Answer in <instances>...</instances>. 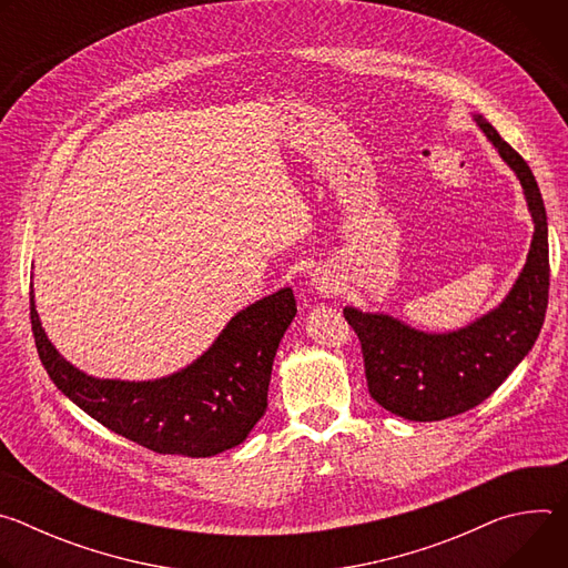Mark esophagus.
<instances>
[{"label":"esophagus","mask_w":568,"mask_h":568,"mask_svg":"<svg viewBox=\"0 0 568 568\" xmlns=\"http://www.w3.org/2000/svg\"><path fill=\"white\" fill-rule=\"evenodd\" d=\"M312 287L316 290V294L321 296H333L339 292V281L335 274H331L328 270H316L312 274Z\"/></svg>","instance_id":"esophagus-1"}]
</instances>
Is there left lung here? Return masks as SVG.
<instances>
[{
	"mask_svg": "<svg viewBox=\"0 0 568 568\" xmlns=\"http://www.w3.org/2000/svg\"><path fill=\"white\" fill-rule=\"evenodd\" d=\"M517 175L535 231L526 265L506 298L449 333L412 328L386 312L344 307L357 333L371 397L386 412L416 423L445 420L488 399L535 346L548 305V222L532 171L480 114H471Z\"/></svg>",
	"mask_w": 568,
	"mask_h": 568,
	"instance_id": "1",
	"label": "left lung"
}]
</instances>
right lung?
<instances>
[{
    "label": "right lung",
    "mask_w": 568,
    "mask_h": 568,
    "mask_svg": "<svg viewBox=\"0 0 568 568\" xmlns=\"http://www.w3.org/2000/svg\"><path fill=\"white\" fill-rule=\"evenodd\" d=\"M296 316L283 287L245 310L189 366L156 379H103L69 364L49 342L31 285V323L53 384L88 416L156 454L206 458L240 445L267 412L278 344Z\"/></svg>",
    "instance_id": "right-lung-1"
}]
</instances>
